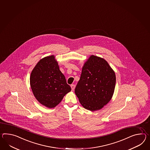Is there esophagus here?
Listing matches in <instances>:
<instances>
[{
  "instance_id": "obj_1",
  "label": "esophagus",
  "mask_w": 150,
  "mask_h": 150,
  "mask_svg": "<svg viewBox=\"0 0 150 150\" xmlns=\"http://www.w3.org/2000/svg\"><path fill=\"white\" fill-rule=\"evenodd\" d=\"M70 86H71L72 91H74L75 89V84H71Z\"/></svg>"
}]
</instances>
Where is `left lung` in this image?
<instances>
[{"label": "left lung", "mask_w": 150, "mask_h": 150, "mask_svg": "<svg viewBox=\"0 0 150 150\" xmlns=\"http://www.w3.org/2000/svg\"><path fill=\"white\" fill-rule=\"evenodd\" d=\"M115 83V74L108 62L91 55L82 67L75 93L84 108L95 111L110 102Z\"/></svg>", "instance_id": "1"}]
</instances>
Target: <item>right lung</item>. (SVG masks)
<instances>
[{
    "mask_svg": "<svg viewBox=\"0 0 150 150\" xmlns=\"http://www.w3.org/2000/svg\"><path fill=\"white\" fill-rule=\"evenodd\" d=\"M30 82L36 99L49 108L57 106L71 89L54 55L37 63L31 73Z\"/></svg>",
    "mask_w": 150,
    "mask_h": 150,
    "instance_id": "add662e5",
    "label": "right lung"
}]
</instances>
